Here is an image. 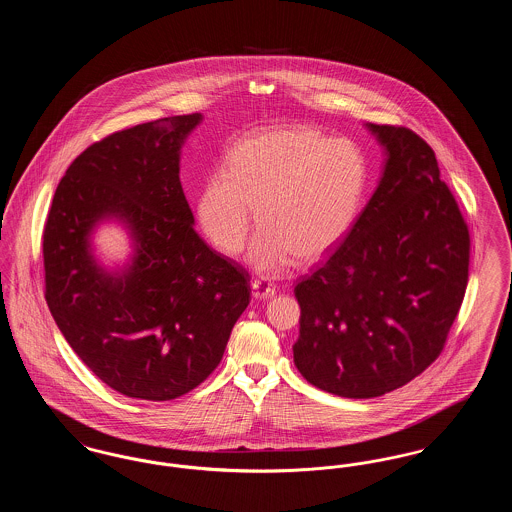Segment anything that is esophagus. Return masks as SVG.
Returning <instances> with one entry per match:
<instances>
[{
	"label": "esophagus",
	"mask_w": 512,
	"mask_h": 512,
	"mask_svg": "<svg viewBox=\"0 0 512 512\" xmlns=\"http://www.w3.org/2000/svg\"><path fill=\"white\" fill-rule=\"evenodd\" d=\"M251 288H253V295L257 299H268L276 293V286L272 282H268L267 278H255Z\"/></svg>",
	"instance_id": "obj_1"
}]
</instances>
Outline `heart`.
I'll return each instance as SVG.
<instances>
[{
  "instance_id": "heart-1",
  "label": "heart",
  "mask_w": 512,
  "mask_h": 512,
  "mask_svg": "<svg viewBox=\"0 0 512 512\" xmlns=\"http://www.w3.org/2000/svg\"><path fill=\"white\" fill-rule=\"evenodd\" d=\"M368 180L365 153L313 126H280L236 144L226 172H215L199 197L203 230L220 251H242L253 224L263 226L249 263L276 272L293 255L311 263L332 251L359 217Z\"/></svg>"
}]
</instances>
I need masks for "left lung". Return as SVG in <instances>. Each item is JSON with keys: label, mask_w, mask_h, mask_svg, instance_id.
Listing matches in <instances>:
<instances>
[{"label": "left lung", "mask_w": 512, "mask_h": 512, "mask_svg": "<svg viewBox=\"0 0 512 512\" xmlns=\"http://www.w3.org/2000/svg\"><path fill=\"white\" fill-rule=\"evenodd\" d=\"M388 151L382 180L330 257L299 280L293 361L320 390H397L445 347L468 284L470 234L438 159L405 126L368 124Z\"/></svg>", "instance_id": "8db88e82"}]
</instances>
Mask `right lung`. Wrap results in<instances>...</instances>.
<instances>
[{
  "instance_id": "add662e5",
  "label": "right lung",
  "mask_w": 512,
  "mask_h": 512,
  "mask_svg": "<svg viewBox=\"0 0 512 512\" xmlns=\"http://www.w3.org/2000/svg\"><path fill=\"white\" fill-rule=\"evenodd\" d=\"M199 121L157 119L86 147L44 226L51 315L82 363L134 399L171 401L207 380L251 299L249 272L197 236L180 184V147ZM101 218L122 219L137 242L121 275L91 257Z\"/></svg>"
}]
</instances>
